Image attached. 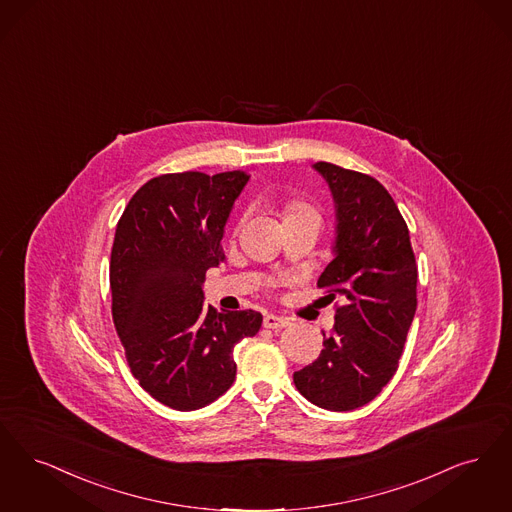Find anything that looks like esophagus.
<instances>
[{
    "instance_id": "1",
    "label": "esophagus",
    "mask_w": 512,
    "mask_h": 512,
    "mask_svg": "<svg viewBox=\"0 0 512 512\" xmlns=\"http://www.w3.org/2000/svg\"><path fill=\"white\" fill-rule=\"evenodd\" d=\"M289 325V319L285 317H279V315H273V313H267L264 317V327L266 329H283Z\"/></svg>"
}]
</instances>
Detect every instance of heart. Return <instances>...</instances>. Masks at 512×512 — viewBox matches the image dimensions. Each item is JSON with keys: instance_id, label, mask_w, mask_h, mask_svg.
Masks as SVG:
<instances>
[{"instance_id": "b5f03b06", "label": "heart", "mask_w": 512, "mask_h": 512, "mask_svg": "<svg viewBox=\"0 0 512 512\" xmlns=\"http://www.w3.org/2000/svg\"><path fill=\"white\" fill-rule=\"evenodd\" d=\"M304 212H312L308 206L304 204H298V202H292L287 208V216H294V214H304Z\"/></svg>"}]
</instances>
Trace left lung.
<instances>
[{"mask_svg":"<svg viewBox=\"0 0 512 512\" xmlns=\"http://www.w3.org/2000/svg\"><path fill=\"white\" fill-rule=\"evenodd\" d=\"M313 168L336 210L333 260L317 279L340 296L319 357L294 373L298 392L329 411H352L390 382L417 310V264L407 223L377 179L331 162Z\"/></svg>","mask_w":512,"mask_h":512,"instance_id":"1","label":"left lung"}]
</instances>
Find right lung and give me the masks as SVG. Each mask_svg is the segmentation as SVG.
<instances>
[{
  "label": "right lung",
  "instance_id": "add662e5",
  "mask_svg": "<svg viewBox=\"0 0 512 512\" xmlns=\"http://www.w3.org/2000/svg\"><path fill=\"white\" fill-rule=\"evenodd\" d=\"M248 179L241 170L149 179L116 225L112 321L141 388L178 411L225 394L237 373L235 344L262 327V313H218L202 302L206 271L225 260V223Z\"/></svg>",
  "mask_w": 512,
  "mask_h": 512
}]
</instances>
